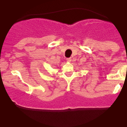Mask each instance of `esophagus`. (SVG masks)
<instances>
[{"instance_id": "esophagus-1", "label": "esophagus", "mask_w": 127, "mask_h": 127, "mask_svg": "<svg viewBox=\"0 0 127 127\" xmlns=\"http://www.w3.org/2000/svg\"><path fill=\"white\" fill-rule=\"evenodd\" d=\"M67 61L68 62H70L71 61H72V58H67V59H66Z\"/></svg>"}]
</instances>
